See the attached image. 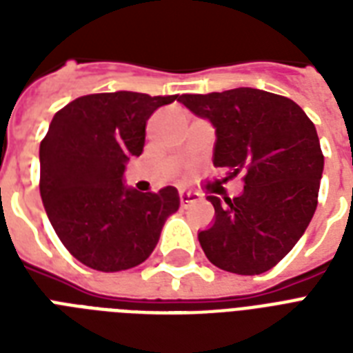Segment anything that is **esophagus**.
I'll return each instance as SVG.
<instances>
[{"instance_id": "34e87169", "label": "esophagus", "mask_w": 353, "mask_h": 353, "mask_svg": "<svg viewBox=\"0 0 353 353\" xmlns=\"http://www.w3.org/2000/svg\"><path fill=\"white\" fill-rule=\"evenodd\" d=\"M179 199H181V205L185 207V205L192 203V201H198L199 194L192 192V190H181V192H179Z\"/></svg>"}]
</instances>
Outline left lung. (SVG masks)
<instances>
[{"label":"left lung","instance_id":"1","mask_svg":"<svg viewBox=\"0 0 353 353\" xmlns=\"http://www.w3.org/2000/svg\"><path fill=\"white\" fill-rule=\"evenodd\" d=\"M177 101L214 126L212 163L245 174L238 198H207L214 223L198 232L201 249L223 271L265 273L295 247L317 209L324 170L317 130L291 99L252 88Z\"/></svg>","mask_w":353,"mask_h":353}]
</instances>
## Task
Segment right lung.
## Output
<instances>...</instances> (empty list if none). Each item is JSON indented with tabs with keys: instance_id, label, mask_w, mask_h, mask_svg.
Here are the masks:
<instances>
[{
	"instance_id": "obj_1",
	"label": "right lung",
	"mask_w": 353,
	"mask_h": 353,
	"mask_svg": "<svg viewBox=\"0 0 353 353\" xmlns=\"http://www.w3.org/2000/svg\"><path fill=\"white\" fill-rule=\"evenodd\" d=\"M177 95L135 91L74 99L52 117L40 144V194L52 229L79 262L115 273L152 254L176 187L139 192L124 183L130 157L143 154L146 121Z\"/></svg>"
}]
</instances>
